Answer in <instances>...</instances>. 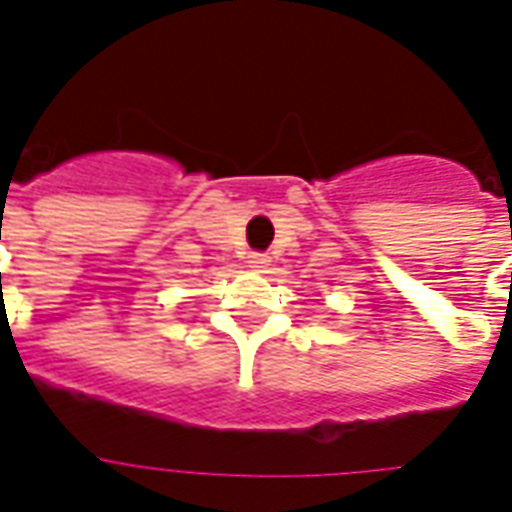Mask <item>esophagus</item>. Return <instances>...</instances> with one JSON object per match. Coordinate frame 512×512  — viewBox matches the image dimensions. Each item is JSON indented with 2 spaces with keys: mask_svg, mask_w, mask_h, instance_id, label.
<instances>
[{
  "mask_svg": "<svg viewBox=\"0 0 512 512\" xmlns=\"http://www.w3.org/2000/svg\"><path fill=\"white\" fill-rule=\"evenodd\" d=\"M246 263L252 268H257V271H263V268L271 263V257L263 255V252H249V257H246Z\"/></svg>",
  "mask_w": 512,
  "mask_h": 512,
  "instance_id": "1",
  "label": "esophagus"
}]
</instances>
